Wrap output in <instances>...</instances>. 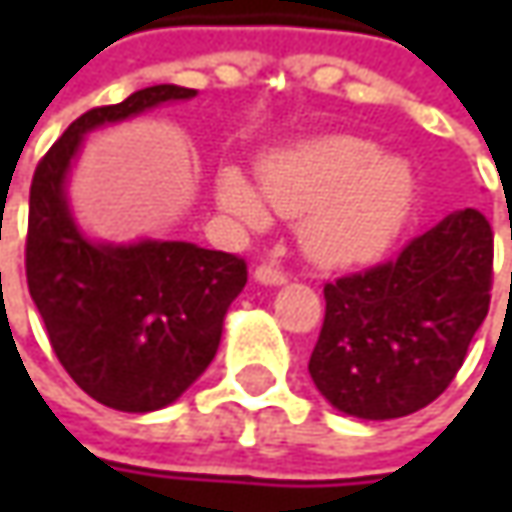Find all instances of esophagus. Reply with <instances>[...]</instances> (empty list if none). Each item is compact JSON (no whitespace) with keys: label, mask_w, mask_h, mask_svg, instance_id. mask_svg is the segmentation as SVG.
Here are the masks:
<instances>
[{"label":"esophagus","mask_w":512,"mask_h":512,"mask_svg":"<svg viewBox=\"0 0 512 512\" xmlns=\"http://www.w3.org/2000/svg\"><path fill=\"white\" fill-rule=\"evenodd\" d=\"M253 282H259V285H267V287H279V285H285L287 276H285V270H279V267L259 265L256 270H253Z\"/></svg>","instance_id":"34e87169"}]
</instances>
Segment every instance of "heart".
<instances>
[{"label":"heart","instance_id":"obj_1","mask_svg":"<svg viewBox=\"0 0 512 512\" xmlns=\"http://www.w3.org/2000/svg\"><path fill=\"white\" fill-rule=\"evenodd\" d=\"M216 202L247 230L270 225L267 205L302 216L299 242L316 265L356 267L379 259L402 233L416 202V173L370 139L330 133L265 156L259 187L239 168H225Z\"/></svg>","mask_w":512,"mask_h":512}]
</instances>
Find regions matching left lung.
<instances>
[{"mask_svg":"<svg viewBox=\"0 0 512 512\" xmlns=\"http://www.w3.org/2000/svg\"><path fill=\"white\" fill-rule=\"evenodd\" d=\"M493 230L464 207L387 265L325 285L310 379L339 413L387 422L439 399L490 307Z\"/></svg>","mask_w":512,"mask_h":512,"instance_id":"8db88e82","label":"left lung"}]
</instances>
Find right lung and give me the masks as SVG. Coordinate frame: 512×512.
Wrapping results in <instances>:
<instances>
[{
	"label": "right lung",
	"instance_id": "add662e5",
	"mask_svg": "<svg viewBox=\"0 0 512 512\" xmlns=\"http://www.w3.org/2000/svg\"><path fill=\"white\" fill-rule=\"evenodd\" d=\"M193 96V88L153 85L82 113L30 185V299L70 379L122 413L162 410L205 373L227 307L247 285V267L239 256L193 242L93 239L70 207V173L88 133Z\"/></svg>",
	"mask_w": 512,
	"mask_h": 512
}]
</instances>
